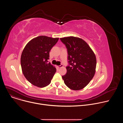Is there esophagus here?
Here are the masks:
<instances>
[{
	"label": "esophagus",
	"instance_id": "esophagus-1",
	"mask_svg": "<svg viewBox=\"0 0 123 123\" xmlns=\"http://www.w3.org/2000/svg\"><path fill=\"white\" fill-rule=\"evenodd\" d=\"M57 67H58V68H60L63 67V65H59V66H58Z\"/></svg>",
	"mask_w": 123,
	"mask_h": 123
}]
</instances>
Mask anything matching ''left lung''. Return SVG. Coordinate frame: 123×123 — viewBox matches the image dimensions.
<instances>
[{
	"label": "left lung",
	"mask_w": 123,
	"mask_h": 123,
	"mask_svg": "<svg viewBox=\"0 0 123 123\" xmlns=\"http://www.w3.org/2000/svg\"><path fill=\"white\" fill-rule=\"evenodd\" d=\"M68 52L67 73L62 76L65 85L70 89H83L93 77L96 66L94 52L85 41L74 37L60 38Z\"/></svg>",
	"instance_id": "1"
}]
</instances>
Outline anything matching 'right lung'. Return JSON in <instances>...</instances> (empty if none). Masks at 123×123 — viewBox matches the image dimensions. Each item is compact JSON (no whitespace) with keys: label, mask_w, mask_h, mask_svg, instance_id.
<instances>
[{"label":"right lung","mask_w":123,"mask_h":123,"mask_svg":"<svg viewBox=\"0 0 123 123\" xmlns=\"http://www.w3.org/2000/svg\"><path fill=\"white\" fill-rule=\"evenodd\" d=\"M59 38L39 36L29 42L21 56L23 74L32 85L40 87L49 85L56 72L48 60L49 51Z\"/></svg>","instance_id":"right-lung-1"}]
</instances>
